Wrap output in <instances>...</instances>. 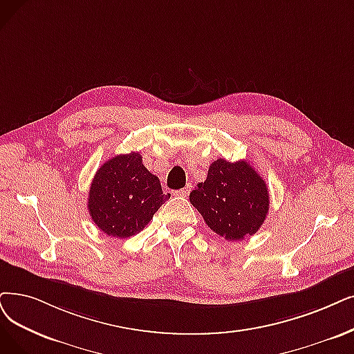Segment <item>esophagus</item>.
Masks as SVG:
<instances>
[{"label": "esophagus", "instance_id": "1", "mask_svg": "<svg viewBox=\"0 0 354 354\" xmlns=\"http://www.w3.org/2000/svg\"><path fill=\"white\" fill-rule=\"evenodd\" d=\"M190 190H192V186L189 185V186H186L185 189H181V190H178V192H177V194H178V196H181V197H186V196H189Z\"/></svg>", "mask_w": 354, "mask_h": 354}]
</instances>
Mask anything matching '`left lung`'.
Returning <instances> with one entry per match:
<instances>
[{"label":"left lung","instance_id":"obj_1","mask_svg":"<svg viewBox=\"0 0 354 354\" xmlns=\"http://www.w3.org/2000/svg\"><path fill=\"white\" fill-rule=\"evenodd\" d=\"M190 203L212 231L226 241H241L260 230L270 201L266 181L247 161L219 158L190 193Z\"/></svg>","mask_w":354,"mask_h":354}]
</instances>
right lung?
Returning <instances> with one entry per match:
<instances>
[{"mask_svg": "<svg viewBox=\"0 0 354 354\" xmlns=\"http://www.w3.org/2000/svg\"><path fill=\"white\" fill-rule=\"evenodd\" d=\"M169 197L157 176L142 164V155L131 152L106 161L91 181L88 212L111 238H128L142 231Z\"/></svg>", "mask_w": 354, "mask_h": 354, "instance_id": "add662e5", "label": "right lung"}]
</instances>
